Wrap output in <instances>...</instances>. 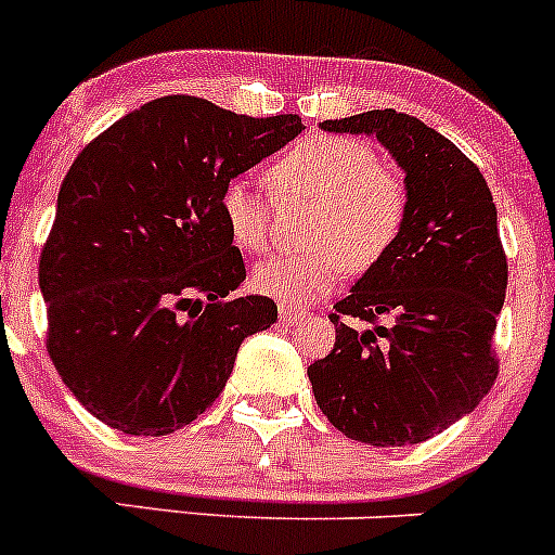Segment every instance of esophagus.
<instances>
[{
	"mask_svg": "<svg viewBox=\"0 0 555 555\" xmlns=\"http://www.w3.org/2000/svg\"><path fill=\"white\" fill-rule=\"evenodd\" d=\"M305 319V313L302 310H294V308H286V305H281V321L286 326H294V324H299V321Z\"/></svg>",
	"mask_w": 555,
	"mask_h": 555,
	"instance_id": "34e87169",
	"label": "esophagus"
}]
</instances>
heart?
Returning <instances> with one entry per match:
<instances>
[{
	"instance_id": "obj_1",
	"label": "heart",
	"mask_w": 555,
	"mask_h": 555,
	"mask_svg": "<svg viewBox=\"0 0 555 555\" xmlns=\"http://www.w3.org/2000/svg\"><path fill=\"white\" fill-rule=\"evenodd\" d=\"M281 198H302L315 207L305 240L313 247L272 256L253 272V288L281 302H310L340 283L346 269L376 267L403 229L409 195L403 179L378 166L371 144L346 135H308L269 168ZM223 218L236 247L267 250L272 236V202L245 179L223 190Z\"/></svg>"
}]
</instances>
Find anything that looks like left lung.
<instances>
[{
	"label": "left lung",
	"mask_w": 555,
	"mask_h": 555,
	"mask_svg": "<svg viewBox=\"0 0 555 555\" xmlns=\"http://www.w3.org/2000/svg\"><path fill=\"white\" fill-rule=\"evenodd\" d=\"M376 135L405 173L392 250L335 305V348L308 367L319 409L353 441L420 444L490 392L495 319L506 294L499 218L479 168L416 116L392 108L326 119Z\"/></svg>",
	"instance_id": "1"
}]
</instances>
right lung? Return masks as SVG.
<instances>
[{"label": "right lung", "instance_id": "1", "mask_svg": "<svg viewBox=\"0 0 555 555\" xmlns=\"http://www.w3.org/2000/svg\"><path fill=\"white\" fill-rule=\"evenodd\" d=\"M305 130L297 114H234L190 94L130 111L67 171L40 253L46 348L105 425L168 436L223 392L247 335L278 321L236 297L245 261L223 190Z\"/></svg>", "mask_w": 555, "mask_h": 555}]
</instances>
